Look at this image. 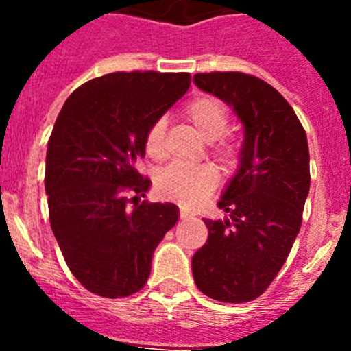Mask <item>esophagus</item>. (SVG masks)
Listing matches in <instances>:
<instances>
[{
    "label": "esophagus",
    "instance_id": "obj_1",
    "mask_svg": "<svg viewBox=\"0 0 351 351\" xmlns=\"http://www.w3.org/2000/svg\"><path fill=\"white\" fill-rule=\"evenodd\" d=\"M190 216H191V214L188 213V210H186V209H179V218H181V219L190 218Z\"/></svg>",
    "mask_w": 351,
    "mask_h": 351
}]
</instances>
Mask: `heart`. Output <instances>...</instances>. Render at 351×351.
Here are the masks:
<instances>
[{
	"label": "heart",
	"mask_w": 351,
	"mask_h": 351,
	"mask_svg": "<svg viewBox=\"0 0 351 351\" xmlns=\"http://www.w3.org/2000/svg\"><path fill=\"white\" fill-rule=\"evenodd\" d=\"M186 117L206 141H213L210 154L221 165H234L237 161V145L230 138L221 137L230 123L228 107L219 98L200 96L186 105ZM165 132L167 123L163 117H158L151 123L144 137V149L149 158H165ZM218 170L209 163H173L158 173L156 191L167 200L179 202L184 207H195L213 195V191L218 188Z\"/></svg>",
	"instance_id": "heart-1"
}]
</instances>
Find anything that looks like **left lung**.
Returning <instances> with one entry per match:
<instances>
[{
    "mask_svg": "<svg viewBox=\"0 0 351 351\" xmlns=\"http://www.w3.org/2000/svg\"><path fill=\"white\" fill-rule=\"evenodd\" d=\"M193 80L244 125L239 169L218 202L228 218L204 219L209 237L191 260L193 280L210 299L250 302L278 276L300 230L311 182L308 138L291 105L265 80L241 71Z\"/></svg>",
    "mask_w": 351,
    "mask_h": 351,
    "instance_id": "obj_1",
    "label": "left lung"
}]
</instances>
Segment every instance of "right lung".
I'll list each match as a JSON object with an SVG mask.
<instances>
[{
	"mask_svg": "<svg viewBox=\"0 0 351 351\" xmlns=\"http://www.w3.org/2000/svg\"><path fill=\"white\" fill-rule=\"evenodd\" d=\"M190 73L114 71L71 93L45 160L49 219L68 269L84 288L117 299L141 290L178 206L141 202L144 137L188 91Z\"/></svg>",
	"mask_w": 351,
	"mask_h": 351,
	"instance_id": "add662e5",
	"label": "right lung"
}]
</instances>
